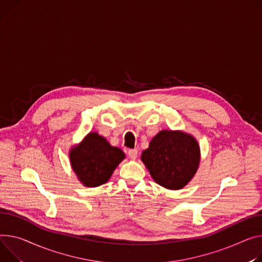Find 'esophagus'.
<instances>
[{
  "mask_svg": "<svg viewBox=\"0 0 262 262\" xmlns=\"http://www.w3.org/2000/svg\"><path fill=\"white\" fill-rule=\"evenodd\" d=\"M127 155H128V157L130 159H133V160H135L137 157H138V149H129L128 151H127Z\"/></svg>",
  "mask_w": 262,
  "mask_h": 262,
  "instance_id": "esophagus-1",
  "label": "esophagus"
}]
</instances>
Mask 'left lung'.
I'll return each mask as SVG.
<instances>
[{"mask_svg":"<svg viewBox=\"0 0 262 262\" xmlns=\"http://www.w3.org/2000/svg\"><path fill=\"white\" fill-rule=\"evenodd\" d=\"M141 159L157 183L168 189H180L196 173L200 151L194 137L162 130L152 138Z\"/></svg>","mask_w":262,"mask_h":262,"instance_id":"left-lung-1","label":"left lung"}]
</instances>
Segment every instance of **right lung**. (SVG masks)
<instances>
[{
    "mask_svg": "<svg viewBox=\"0 0 262 262\" xmlns=\"http://www.w3.org/2000/svg\"><path fill=\"white\" fill-rule=\"evenodd\" d=\"M71 163L80 181L96 187L108 181L118 164L124 159V152L111 144L97 133H91L72 149Z\"/></svg>",
    "mask_w": 262,
    "mask_h": 262,
    "instance_id": "add662e5",
    "label": "right lung"
}]
</instances>
